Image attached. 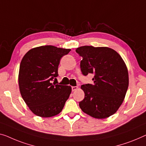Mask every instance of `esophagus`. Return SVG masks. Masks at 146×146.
I'll return each mask as SVG.
<instances>
[{"label": "esophagus", "instance_id": "obj_1", "mask_svg": "<svg viewBox=\"0 0 146 146\" xmlns=\"http://www.w3.org/2000/svg\"><path fill=\"white\" fill-rule=\"evenodd\" d=\"M71 88H72V91L73 92V91H75V90H77L78 86H72V87H71Z\"/></svg>", "mask_w": 146, "mask_h": 146}]
</instances>
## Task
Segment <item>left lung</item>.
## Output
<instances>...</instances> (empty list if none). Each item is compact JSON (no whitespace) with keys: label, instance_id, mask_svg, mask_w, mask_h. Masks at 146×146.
<instances>
[{"label":"left lung","instance_id":"obj_1","mask_svg":"<svg viewBox=\"0 0 146 146\" xmlns=\"http://www.w3.org/2000/svg\"><path fill=\"white\" fill-rule=\"evenodd\" d=\"M76 52L82 58V74L94 75L93 84L80 86L84 98L79 102L80 108L96 119L111 116L123 104L129 87V72L125 62L109 47L82 46L77 48Z\"/></svg>","mask_w":146,"mask_h":146}]
</instances>
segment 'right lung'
Here are the masks:
<instances>
[{
  "label": "right lung",
  "instance_id": "right-lung-1",
  "mask_svg": "<svg viewBox=\"0 0 146 146\" xmlns=\"http://www.w3.org/2000/svg\"><path fill=\"white\" fill-rule=\"evenodd\" d=\"M71 49L52 45L29 50L21 60L18 75L19 91L35 115L51 117L62 111L71 92L70 86L52 83L58 75L60 61Z\"/></svg>",
  "mask_w": 146,
  "mask_h": 146
}]
</instances>
